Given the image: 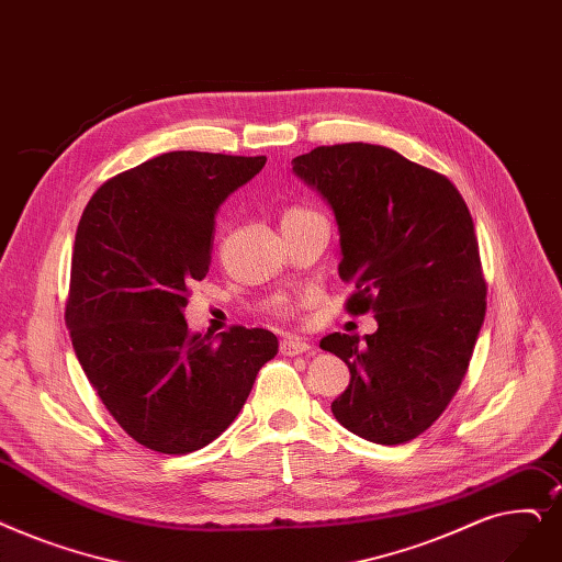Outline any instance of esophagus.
<instances>
[{"label":"esophagus","mask_w":562,"mask_h":562,"mask_svg":"<svg viewBox=\"0 0 562 562\" xmlns=\"http://www.w3.org/2000/svg\"><path fill=\"white\" fill-rule=\"evenodd\" d=\"M280 351L284 356H301V353H307L312 351V347L307 345L305 339H299V337H286L280 341Z\"/></svg>","instance_id":"34e87169"}]
</instances>
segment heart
<instances>
[{
  "instance_id": "heart-1",
  "label": "heart",
  "mask_w": 562,
  "mask_h": 562,
  "mask_svg": "<svg viewBox=\"0 0 562 562\" xmlns=\"http://www.w3.org/2000/svg\"><path fill=\"white\" fill-rule=\"evenodd\" d=\"M314 211H310V209H303V206H294V209H289L286 213H284V217H282V223L284 221H296V217H305V215H312Z\"/></svg>"
}]
</instances>
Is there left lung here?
<instances>
[{"label": "left lung", "instance_id": "obj_1", "mask_svg": "<svg viewBox=\"0 0 562 562\" xmlns=\"http://www.w3.org/2000/svg\"><path fill=\"white\" fill-rule=\"evenodd\" d=\"M291 165L333 209L339 278L356 282L347 310L379 324L322 339L351 372L333 416L364 441L406 443L454 397L484 322L469 206L443 175L379 144L316 146Z\"/></svg>", "mask_w": 562, "mask_h": 562}]
</instances>
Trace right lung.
I'll return each instance as SVG.
<instances>
[{
	"label": "right lung",
	"mask_w": 562,
	"mask_h": 562,
	"mask_svg": "<svg viewBox=\"0 0 562 562\" xmlns=\"http://www.w3.org/2000/svg\"><path fill=\"white\" fill-rule=\"evenodd\" d=\"M266 156L169 151L103 183L76 232L66 324L112 418L144 448L188 454L238 416L278 337L192 335L183 307L206 278L215 213Z\"/></svg>",
	"instance_id": "1"
}]
</instances>
